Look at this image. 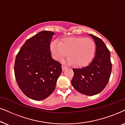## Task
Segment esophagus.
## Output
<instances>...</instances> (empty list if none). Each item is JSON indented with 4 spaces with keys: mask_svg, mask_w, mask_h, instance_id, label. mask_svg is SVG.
Instances as JSON below:
<instances>
[{
    "mask_svg": "<svg viewBox=\"0 0 125 125\" xmlns=\"http://www.w3.org/2000/svg\"><path fill=\"white\" fill-rule=\"evenodd\" d=\"M62 69L63 71H64L66 69H67V67H66V66H64V65H62Z\"/></svg>",
    "mask_w": 125,
    "mask_h": 125,
    "instance_id": "obj_1",
    "label": "esophagus"
}]
</instances>
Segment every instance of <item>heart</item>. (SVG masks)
I'll use <instances>...</instances> for the list:
<instances>
[{"label": "heart", "mask_w": 125, "mask_h": 125, "mask_svg": "<svg viewBox=\"0 0 125 125\" xmlns=\"http://www.w3.org/2000/svg\"><path fill=\"white\" fill-rule=\"evenodd\" d=\"M96 50L95 42L89 38H64L60 42L54 41L51 44L53 56L61 61L68 54L67 62L77 67L87 65L94 58Z\"/></svg>", "instance_id": "heart-1"}]
</instances>
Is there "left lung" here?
<instances>
[{
	"mask_svg": "<svg viewBox=\"0 0 125 125\" xmlns=\"http://www.w3.org/2000/svg\"><path fill=\"white\" fill-rule=\"evenodd\" d=\"M89 35L95 43V55L88 66L81 69H73L74 75L71 84L81 94L94 95L101 93L107 85L112 64L110 52L102 40L94 35Z\"/></svg>",
	"mask_w": 125,
	"mask_h": 125,
	"instance_id": "left-lung-1",
	"label": "left lung"
}]
</instances>
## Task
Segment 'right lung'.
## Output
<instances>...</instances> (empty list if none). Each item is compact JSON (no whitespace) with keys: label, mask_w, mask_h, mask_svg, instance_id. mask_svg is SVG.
Wrapping results in <instances>:
<instances>
[{"label":"right lung","mask_w":125,"mask_h":125,"mask_svg":"<svg viewBox=\"0 0 125 125\" xmlns=\"http://www.w3.org/2000/svg\"><path fill=\"white\" fill-rule=\"evenodd\" d=\"M55 34L43 31L26 41L16 55L14 73L21 91L41 101L54 91L62 73L61 64L51 57L50 42Z\"/></svg>","instance_id":"1"}]
</instances>
